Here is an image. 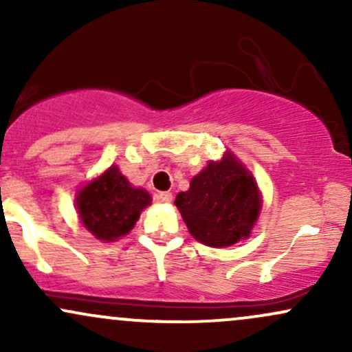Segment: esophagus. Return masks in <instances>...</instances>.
<instances>
[{
  "instance_id": "1",
  "label": "esophagus",
  "mask_w": 352,
  "mask_h": 352,
  "mask_svg": "<svg viewBox=\"0 0 352 352\" xmlns=\"http://www.w3.org/2000/svg\"><path fill=\"white\" fill-rule=\"evenodd\" d=\"M155 199L159 201H162V204H170L172 201V193L170 192H159L155 195Z\"/></svg>"
}]
</instances>
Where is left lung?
Listing matches in <instances>:
<instances>
[{"label":"left lung","instance_id":"left-lung-1","mask_svg":"<svg viewBox=\"0 0 352 352\" xmlns=\"http://www.w3.org/2000/svg\"><path fill=\"white\" fill-rule=\"evenodd\" d=\"M175 205L195 240L221 248L250 236L260 215L261 195L252 173L227 152L193 177Z\"/></svg>","mask_w":352,"mask_h":352}]
</instances>
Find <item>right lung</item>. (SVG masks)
<instances>
[{"label": "right lung", "mask_w": 352, "mask_h": 352, "mask_svg": "<svg viewBox=\"0 0 352 352\" xmlns=\"http://www.w3.org/2000/svg\"><path fill=\"white\" fill-rule=\"evenodd\" d=\"M151 195L144 188L129 184L117 165L109 167L80 188L76 197L82 225L100 241H116L134 228L137 218L151 205Z\"/></svg>", "instance_id": "right-lung-1"}]
</instances>
